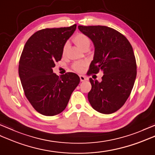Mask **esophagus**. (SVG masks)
<instances>
[{"mask_svg": "<svg viewBox=\"0 0 155 155\" xmlns=\"http://www.w3.org/2000/svg\"><path fill=\"white\" fill-rule=\"evenodd\" d=\"M79 77H80V79H81V82H84L85 81L88 80V78L85 77V76H83V75H80Z\"/></svg>", "mask_w": 155, "mask_h": 155, "instance_id": "34e87169", "label": "esophagus"}]
</instances>
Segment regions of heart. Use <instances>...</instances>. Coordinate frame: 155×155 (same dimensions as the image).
I'll return each instance as SVG.
<instances>
[{
	"mask_svg": "<svg viewBox=\"0 0 155 155\" xmlns=\"http://www.w3.org/2000/svg\"><path fill=\"white\" fill-rule=\"evenodd\" d=\"M73 41L82 50H83L84 47H87V46H89L91 42L90 38H88V36L83 33H78L73 38ZM67 45L66 44L64 46L63 51H63V54H64L66 50H67ZM85 65H86V63L84 62H77L73 64V68L77 72H82L83 71Z\"/></svg>",
	"mask_w": 155,
	"mask_h": 155,
	"instance_id": "obj_1",
	"label": "heart"
}]
</instances>
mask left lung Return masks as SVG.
Instances as JSON below:
<instances>
[{"label": "left lung", "instance_id": "obj_1", "mask_svg": "<svg viewBox=\"0 0 155 155\" xmlns=\"http://www.w3.org/2000/svg\"><path fill=\"white\" fill-rule=\"evenodd\" d=\"M94 47L93 60L87 74L103 72L102 81L90 78L88 99L95 110L103 114L116 112L127 101L137 77L133 49L124 35L105 26H78Z\"/></svg>", "mask_w": 155, "mask_h": 155}]
</instances>
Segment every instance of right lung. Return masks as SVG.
<instances>
[{
  "instance_id": "right-lung-1",
  "label": "right lung",
  "mask_w": 155,
  "mask_h": 155,
  "mask_svg": "<svg viewBox=\"0 0 155 155\" xmlns=\"http://www.w3.org/2000/svg\"><path fill=\"white\" fill-rule=\"evenodd\" d=\"M76 28L77 25H74L38 31L28 38L23 48L18 65L23 90L35 109L45 116L63 111L80 83L79 77L73 72L58 77L52 71Z\"/></svg>"
}]
</instances>
